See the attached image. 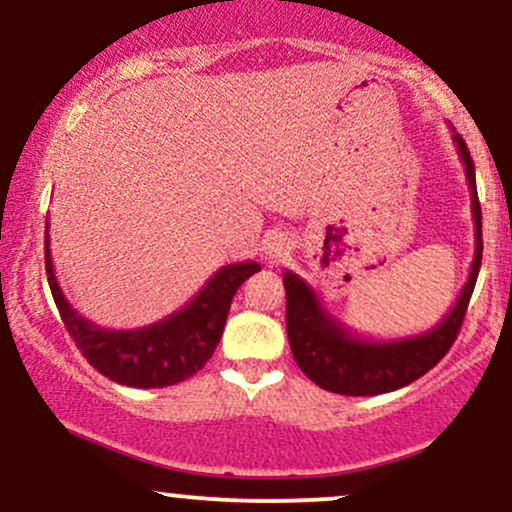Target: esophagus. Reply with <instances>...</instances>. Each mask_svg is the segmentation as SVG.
<instances>
[{
    "label": "esophagus",
    "mask_w": 512,
    "mask_h": 512,
    "mask_svg": "<svg viewBox=\"0 0 512 512\" xmlns=\"http://www.w3.org/2000/svg\"><path fill=\"white\" fill-rule=\"evenodd\" d=\"M284 252H286V245H284V240H281V238H274L272 243L267 245V255L269 257H281Z\"/></svg>",
    "instance_id": "34e87169"
}]
</instances>
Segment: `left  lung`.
Masks as SVG:
<instances>
[{
    "label": "left lung",
    "instance_id": "1",
    "mask_svg": "<svg viewBox=\"0 0 512 512\" xmlns=\"http://www.w3.org/2000/svg\"><path fill=\"white\" fill-rule=\"evenodd\" d=\"M452 139H455L457 154L464 163L469 197H472L474 260L469 267L467 284L462 286L450 313L436 327L404 339H366L349 330L344 322H339L322 305L308 281H303L289 269L284 272L286 332H289L293 358H296L298 368L322 390L351 397L383 395V392L399 390L428 373L455 342L474 284H477L484 243H481V204L477 197L472 156H469L467 144L460 134L455 132Z\"/></svg>",
    "mask_w": 512,
    "mask_h": 512
}]
</instances>
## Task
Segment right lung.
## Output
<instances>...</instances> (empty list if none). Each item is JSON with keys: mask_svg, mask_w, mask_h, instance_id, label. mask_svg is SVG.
I'll return each instance as SVG.
<instances>
[{"mask_svg": "<svg viewBox=\"0 0 512 512\" xmlns=\"http://www.w3.org/2000/svg\"><path fill=\"white\" fill-rule=\"evenodd\" d=\"M257 262L226 264L178 313L139 330H105L67 301L55 269L45 228V272L69 337L98 373L127 387H168L195 375L214 354L238 286L260 272Z\"/></svg>", "mask_w": 512, "mask_h": 512, "instance_id": "1", "label": "right lung"}]
</instances>
